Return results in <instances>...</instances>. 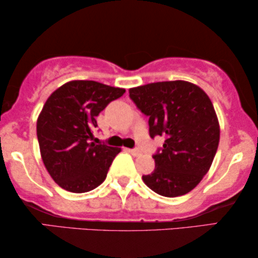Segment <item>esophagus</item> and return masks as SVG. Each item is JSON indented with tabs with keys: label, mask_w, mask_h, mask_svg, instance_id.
<instances>
[{
	"label": "esophagus",
	"mask_w": 258,
	"mask_h": 258,
	"mask_svg": "<svg viewBox=\"0 0 258 258\" xmlns=\"http://www.w3.org/2000/svg\"><path fill=\"white\" fill-rule=\"evenodd\" d=\"M129 153L133 155V156H140L141 150L140 149H129Z\"/></svg>",
	"instance_id": "34e87169"
}]
</instances>
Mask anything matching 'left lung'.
Wrapping results in <instances>:
<instances>
[{
    "instance_id": "obj_1",
    "label": "left lung",
    "mask_w": 258,
    "mask_h": 258,
    "mask_svg": "<svg viewBox=\"0 0 258 258\" xmlns=\"http://www.w3.org/2000/svg\"><path fill=\"white\" fill-rule=\"evenodd\" d=\"M129 96L149 116L150 137L164 136L154 155L155 169L142 179L158 195L188 194L209 171L220 142V123L210 98L188 81H165L130 88Z\"/></svg>"
}]
</instances>
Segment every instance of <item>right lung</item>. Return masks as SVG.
Returning a JSON list of instances; mask_svg holds the SVG:
<instances>
[{
  "label": "right lung",
  "mask_w": 258,
  "mask_h": 258,
  "mask_svg": "<svg viewBox=\"0 0 258 258\" xmlns=\"http://www.w3.org/2000/svg\"><path fill=\"white\" fill-rule=\"evenodd\" d=\"M125 93L96 81H69L57 88L37 117V140L44 167L67 191L87 192L107 177L121 148L95 144L96 116Z\"/></svg>",
  "instance_id": "add662e5"
}]
</instances>
